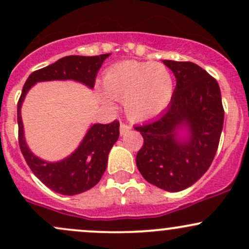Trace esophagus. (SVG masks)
Returning <instances> with one entry per match:
<instances>
[{"mask_svg": "<svg viewBox=\"0 0 249 249\" xmlns=\"http://www.w3.org/2000/svg\"><path fill=\"white\" fill-rule=\"evenodd\" d=\"M130 130H131V126H130V125L124 124V123H122V124H120V136L126 135Z\"/></svg>", "mask_w": 249, "mask_h": 249, "instance_id": "obj_1", "label": "esophagus"}]
</instances>
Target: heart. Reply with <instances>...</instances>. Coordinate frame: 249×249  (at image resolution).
<instances>
[{"instance_id": "1", "label": "heart", "mask_w": 249, "mask_h": 249, "mask_svg": "<svg viewBox=\"0 0 249 249\" xmlns=\"http://www.w3.org/2000/svg\"><path fill=\"white\" fill-rule=\"evenodd\" d=\"M103 87L105 103L123 100L126 116L142 122L168 107L174 93L171 70L162 63L124 61L105 71Z\"/></svg>"}]
</instances>
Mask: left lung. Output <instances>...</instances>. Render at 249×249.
<instances>
[{"label":"left lung","instance_id":"1","mask_svg":"<svg viewBox=\"0 0 249 249\" xmlns=\"http://www.w3.org/2000/svg\"><path fill=\"white\" fill-rule=\"evenodd\" d=\"M177 80L166 111L135 129L144 138L136 164L149 184L179 192L209 169L223 130L221 89L213 76L192 62L164 59Z\"/></svg>","mask_w":249,"mask_h":249}]
</instances>
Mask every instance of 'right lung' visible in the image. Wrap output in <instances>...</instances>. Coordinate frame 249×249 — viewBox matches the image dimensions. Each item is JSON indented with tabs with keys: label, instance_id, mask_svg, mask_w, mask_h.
Masks as SVG:
<instances>
[{
	"label": "right lung",
	"instance_id": "add662e5",
	"mask_svg": "<svg viewBox=\"0 0 249 249\" xmlns=\"http://www.w3.org/2000/svg\"><path fill=\"white\" fill-rule=\"evenodd\" d=\"M111 53L100 56H67L53 64L32 72L25 82L18 103V125L21 153L33 174L50 190L64 196L86 192L100 181L106 171L109 150L119 137V122L109 124H93L86 132L78 146L65 159L49 162L38 158L26 143L21 106L28 90L36 82L72 80L93 88L95 77L103 63Z\"/></svg>",
	"mask_w": 249,
	"mask_h": 249
}]
</instances>
